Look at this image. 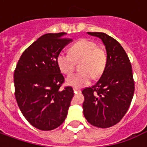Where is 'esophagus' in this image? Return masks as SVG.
I'll list each match as a JSON object with an SVG mask.
<instances>
[{"label": "esophagus", "mask_w": 147, "mask_h": 147, "mask_svg": "<svg viewBox=\"0 0 147 147\" xmlns=\"http://www.w3.org/2000/svg\"><path fill=\"white\" fill-rule=\"evenodd\" d=\"M73 90H74V91H75V93L80 92V91H81V90H80V89H79V88H76V87H75Z\"/></svg>", "instance_id": "esophagus-1"}]
</instances>
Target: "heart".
<instances>
[{"label": "heart", "mask_w": 147, "mask_h": 147, "mask_svg": "<svg viewBox=\"0 0 147 147\" xmlns=\"http://www.w3.org/2000/svg\"><path fill=\"white\" fill-rule=\"evenodd\" d=\"M74 61H80V71L67 77V83L75 87H82L89 84L92 77L98 79L103 75L108 64V53L96 42L83 38L71 46L69 54L60 53L57 57L59 69L66 75L73 71Z\"/></svg>", "instance_id": "obj_1"}]
</instances>
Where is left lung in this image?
Instances as JSON below:
<instances>
[{
  "label": "left lung",
  "instance_id": "left-lung-1",
  "mask_svg": "<svg viewBox=\"0 0 147 147\" xmlns=\"http://www.w3.org/2000/svg\"><path fill=\"white\" fill-rule=\"evenodd\" d=\"M88 34L102 40L108 64L98 81L82 90L83 114L90 124L107 128L120 122L131 105L135 91L131 64L116 39L102 32Z\"/></svg>",
  "mask_w": 147,
  "mask_h": 147
}]
</instances>
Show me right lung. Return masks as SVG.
<instances>
[{
  "label": "right lung",
  "instance_id": "obj_1",
  "mask_svg": "<svg viewBox=\"0 0 147 147\" xmlns=\"http://www.w3.org/2000/svg\"><path fill=\"white\" fill-rule=\"evenodd\" d=\"M64 32L45 34L27 47L14 71L15 97L29 123L42 131L63 123L74 95L70 86H61L64 77L57 64L62 49L71 41Z\"/></svg>",
  "mask_w": 147,
  "mask_h": 147
}]
</instances>
